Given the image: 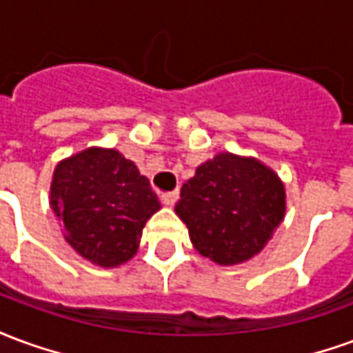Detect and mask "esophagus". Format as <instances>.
<instances>
[{
  "mask_svg": "<svg viewBox=\"0 0 353 353\" xmlns=\"http://www.w3.org/2000/svg\"><path fill=\"white\" fill-rule=\"evenodd\" d=\"M177 199H179V191H168V192H162L161 194V200L164 202V204H168V206H174L177 202Z\"/></svg>",
  "mask_w": 353,
  "mask_h": 353,
  "instance_id": "34e87169",
  "label": "esophagus"
}]
</instances>
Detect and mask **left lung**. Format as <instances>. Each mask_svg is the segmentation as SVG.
I'll return each instance as SVG.
<instances>
[{
  "label": "left lung",
  "mask_w": 353,
  "mask_h": 353,
  "mask_svg": "<svg viewBox=\"0 0 353 353\" xmlns=\"http://www.w3.org/2000/svg\"><path fill=\"white\" fill-rule=\"evenodd\" d=\"M176 214L194 248L219 265L252 259L285 214V191L259 161L221 153L181 187Z\"/></svg>",
  "instance_id": "left-lung-1"
}]
</instances>
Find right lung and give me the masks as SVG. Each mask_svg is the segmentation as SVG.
<instances>
[{
	"label": "right lung",
	"instance_id": "obj_1",
	"mask_svg": "<svg viewBox=\"0 0 353 353\" xmlns=\"http://www.w3.org/2000/svg\"><path fill=\"white\" fill-rule=\"evenodd\" d=\"M50 206L64 223L68 244L109 268L136 255L147 219L161 202L134 162L115 149L94 147L58 164Z\"/></svg>",
	"mask_w": 353,
	"mask_h": 353
}]
</instances>
